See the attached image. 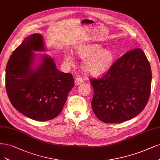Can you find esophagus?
Segmentation results:
<instances>
[{
    "mask_svg": "<svg viewBox=\"0 0 160 160\" xmlns=\"http://www.w3.org/2000/svg\"><path fill=\"white\" fill-rule=\"evenodd\" d=\"M84 82V80L82 79L81 78H77L75 79V83L76 85H79Z\"/></svg>",
    "mask_w": 160,
    "mask_h": 160,
    "instance_id": "obj_1",
    "label": "esophagus"
}]
</instances>
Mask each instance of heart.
I'll list each match as a JSON object with an SVG mask.
<instances>
[{"label":"heart","instance_id":"1","mask_svg":"<svg viewBox=\"0 0 160 160\" xmlns=\"http://www.w3.org/2000/svg\"><path fill=\"white\" fill-rule=\"evenodd\" d=\"M75 54L81 59L82 69L89 75L98 76L106 73L111 68L115 59L114 52L110 49H103L98 43L81 45L76 48ZM65 60L69 65H73V61L69 53L65 55Z\"/></svg>","mask_w":160,"mask_h":160}]
</instances>
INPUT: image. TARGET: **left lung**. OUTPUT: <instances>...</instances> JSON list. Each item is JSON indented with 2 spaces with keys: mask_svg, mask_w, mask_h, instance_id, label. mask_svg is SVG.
<instances>
[{
  "mask_svg": "<svg viewBox=\"0 0 160 160\" xmlns=\"http://www.w3.org/2000/svg\"><path fill=\"white\" fill-rule=\"evenodd\" d=\"M151 82V68L144 52L140 48L132 49L119 58L101 78L91 79L93 112L106 123L132 119L146 105Z\"/></svg>",
  "mask_w": 160,
  "mask_h": 160,
  "instance_id": "left-lung-1",
  "label": "left lung"
}]
</instances>
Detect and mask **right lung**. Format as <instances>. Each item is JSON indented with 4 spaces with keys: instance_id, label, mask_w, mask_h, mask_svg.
I'll list each match as a JSON object with an SVG mask.
<instances>
[{
    "instance_id": "add662e5",
    "label": "right lung",
    "mask_w": 160,
    "mask_h": 160,
    "mask_svg": "<svg viewBox=\"0 0 160 160\" xmlns=\"http://www.w3.org/2000/svg\"><path fill=\"white\" fill-rule=\"evenodd\" d=\"M42 35L27 36L11 55L6 68V89L12 106L29 118L52 120L60 114L74 87L71 73L61 72L46 52Z\"/></svg>"
}]
</instances>
